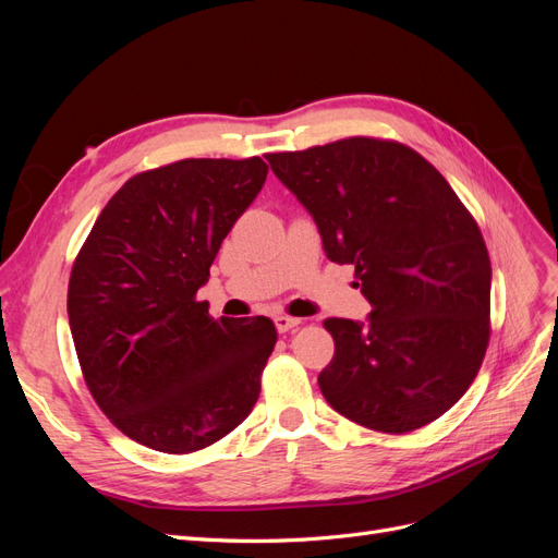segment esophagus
Masks as SVG:
<instances>
[{
	"mask_svg": "<svg viewBox=\"0 0 558 558\" xmlns=\"http://www.w3.org/2000/svg\"><path fill=\"white\" fill-rule=\"evenodd\" d=\"M275 324H277V330L279 332H289V330H293V328H298L302 320L300 318H293V316H286V314H279L277 318H275Z\"/></svg>",
	"mask_w": 558,
	"mask_h": 558,
	"instance_id": "34e87169",
	"label": "esophagus"
}]
</instances>
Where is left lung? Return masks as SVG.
Masks as SVG:
<instances>
[{
	"mask_svg": "<svg viewBox=\"0 0 558 558\" xmlns=\"http://www.w3.org/2000/svg\"><path fill=\"white\" fill-rule=\"evenodd\" d=\"M326 256L356 267L373 312L326 318L335 356L318 375L330 408L379 433L442 416L477 377L488 344L492 263L475 218L410 146L349 137L269 154Z\"/></svg>",
	"mask_w": 558,
	"mask_h": 558,
	"instance_id": "left-lung-1",
	"label": "left lung"
}]
</instances>
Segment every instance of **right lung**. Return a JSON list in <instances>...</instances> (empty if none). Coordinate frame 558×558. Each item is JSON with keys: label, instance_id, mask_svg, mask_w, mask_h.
I'll return each mask as SVG.
<instances>
[{"label": "right lung", "instance_id": "right-lung-1", "mask_svg": "<svg viewBox=\"0 0 558 558\" xmlns=\"http://www.w3.org/2000/svg\"><path fill=\"white\" fill-rule=\"evenodd\" d=\"M267 165L189 158L123 183L72 267L66 314L95 402L130 440L191 453L251 414L277 342L267 316L211 318L195 295Z\"/></svg>", "mask_w": 558, "mask_h": 558}]
</instances>
